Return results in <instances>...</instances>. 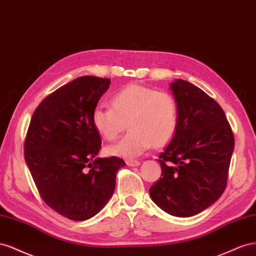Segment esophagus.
<instances>
[{
	"label": "esophagus",
	"instance_id": "1",
	"mask_svg": "<svg viewBox=\"0 0 256 256\" xmlns=\"http://www.w3.org/2000/svg\"><path fill=\"white\" fill-rule=\"evenodd\" d=\"M126 164H128V166H138L140 163L138 162L137 160H126Z\"/></svg>",
	"mask_w": 256,
	"mask_h": 256
}]
</instances>
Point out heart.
<instances>
[{"instance_id":"obj_1","label":"heart","mask_w":256,"mask_h":256,"mask_svg":"<svg viewBox=\"0 0 256 256\" xmlns=\"http://www.w3.org/2000/svg\"><path fill=\"white\" fill-rule=\"evenodd\" d=\"M112 107H96L92 124L96 132L112 142L128 126L130 132L107 148L110 156L132 158L151 146L168 144L179 126V107L170 93L142 84H128L112 96Z\"/></svg>"}]
</instances>
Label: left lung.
Here are the masks:
<instances>
[{
    "instance_id": "1",
    "label": "left lung",
    "mask_w": 256,
    "mask_h": 256,
    "mask_svg": "<svg viewBox=\"0 0 256 256\" xmlns=\"http://www.w3.org/2000/svg\"><path fill=\"white\" fill-rule=\"evenodd\" d=\"M170 90L179 107V126L158 156L162 178L149 193L165 212L188 218L223 194L235 140L221 106L198 86L177 79Z\"/></svg>"
}]
</instances>
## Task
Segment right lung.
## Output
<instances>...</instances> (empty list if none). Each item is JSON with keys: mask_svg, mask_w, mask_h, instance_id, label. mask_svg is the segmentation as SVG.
<instances>
[{"mask_svg": "<svg viewBox=\"0 0 256 256\" xmlns=\"http://www.w3.org/2000/svg\"><path fill=\"white\" fill-rule=\"evenodd\" d=\"M110 79L78 77L44 98L24 142V158L42 200L63 216L84 221L114 194L120 158H96L100 136L92 114Z\"/></svg>", "mask_w": 256, "mask_h": 256, "instance_id": "1", "label": "right lung"}]
</instances>
